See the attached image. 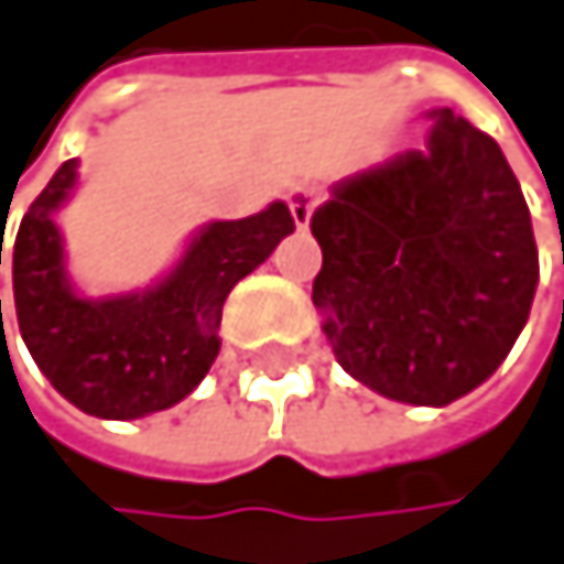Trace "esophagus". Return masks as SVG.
Listing matches in <instances>:
<instances>
[{
	"label": "esophagus",
	"instance_id": "1",
	"mask_svg": "<svg viewBox=\"0 0 564 564\" xmlns=\"http://www.w3.org/2000/svg\"><path fill=\"white\" fill-rule=\"evenodd\" d=\"M317 203H321V188L311 185V182H301V185H294V188L288 192V206H291V216H294L297 229H307V223H311Z\"/></svg>",
	"mask_w": 564,
	"mask_h": 564
}]
</instances>
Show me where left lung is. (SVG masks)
Returning a JSON list of instances; mask_svg holds the SVG:
<instances>
[{
    "label": "left lung",
    "mask_w": 564,
    "mask_h": 564,
    "mask_svg": "<svg viewBox=\"0 0 564 564\" xmlns=\"http://www.w3.org/2000/svg\"><path fill=\"white\" fill-rule=\"evenodd\" d=\"M426 151L348 175L311 216L314 307L372 392L449 405L514 348L538 288L531 213L501 144L449 107Z\"/></svg>",
    "instance_id": "left-lung-1"
}]
</instances>
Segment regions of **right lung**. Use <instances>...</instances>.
I'll return each instance as SVG.
<instances>
[{
    "label": "right lung",
    "instance_id": "obj_1",
    "mask_svg": "<svg viewBox=\"0 0 564 564\" xmlns=\"http://www.w3.org/2000/svg\"><path fill=\"white\" fill-rule=\"evenodd\" d=\"M77 165L63 162L19 223L12 243L19 332L50 386L87 416L141 420L182 402L206 379L219 355L229 291L294 232V216L288 203H270L247 219L206 223L159 284L84 297L70 284L56 226V209L77 185Z\"/></svg>",
    "mask_w": 564,
    "mask_h": 564
}]
</instances>
